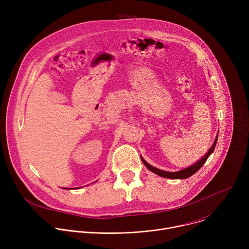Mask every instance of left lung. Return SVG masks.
<instances>
[{
  "mask_svg": "<svg viewBox=\"0 0 249 249\" xmlns=\"http://www.w3.org/2000/svg\"><path fill=\"white\" fill-rule=\"evenodd\" d=\"M219 135V133H218ZM218 135L214 141V144L212 145V147L210 148V150L199 160H197L195 163H193L192 165L186 167V168H183L179 171H175V172H171V171H164V170H161V169H159L151 164H149L143 158L141 157V160L142 161H143V163L145 164V166L152 172L156 173L157 175H160L161 177H164V178H170V179H185V178H188V177H190L191 175H193L195 172H197L201 167L202 165L206 162V160H208V158L210 157V155L214 152L215 150V147H216V144H217V141H218Z\"/></svg>",
  "mask_w": 249,
  "mask_h": 249,
  "instance_id": "8db88e82",
  "label": "left lung"
}]
</instances>
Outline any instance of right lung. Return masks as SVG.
I'll use <instances>...</instances> for the list:
<instances>
[{
	"instance_id": "right-lung-1",
	"label": "right lung",
	"mask_w": 249,
	"mask_h": 249,
	"mask_svg": "<svg viewBox=\"0 0 249 249\" xmlns=\"http://www.w3.org/2000/svg\"><path fill=\"white\" fill-rule=\"evenodd\" d=\"M64 189H71V188H64ZM72 189H74V188H72Z\"/></svg>"
}]
</instances>
